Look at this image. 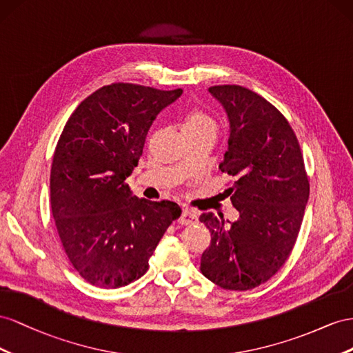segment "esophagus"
Here are the masks:
<instances>
[{
  "label": "esophagus",
  "mask_w": 353,
  "mask_h": 353,
  "mask_svg": "<svg viewBox=\"0 0 353 353\" xmlns=\"http://www.w3.org/2000/svg\"><path fill=\"white\" fill-rule=\"evenodd\" d=\"M196 220H198V214L190 208H183L182 214H180V217H179V221L182 225H192Z\"/></svg>",
  "instance_id": "obj_1"
}]
</instances>
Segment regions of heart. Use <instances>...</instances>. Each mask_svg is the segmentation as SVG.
<instances>
[{
  "label": "heart",
  "instance_id": "heart-1",
  "mask_svg": "<svg viewBox=\"0 0 353 353\" xmlns=\"http://www.w3.org/2000/svg\"><path fill=\"white\" fill-rule=\"evenodd\" d=\"M199 127H216V121L213 117L204 112V110H194V112H190L186 117L183 128H199Z\"/></svg>",
  "mask_w": 353,
  "mask_h": 353
}]
</instances>
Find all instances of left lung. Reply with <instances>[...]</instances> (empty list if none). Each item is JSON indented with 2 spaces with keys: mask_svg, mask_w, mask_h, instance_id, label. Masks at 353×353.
Instances as JSON below:
<instances>
[{
  "mask_svg": "<svg viewBox=\"0 0 353 353\" xmlns=\"http://www.w3.org/2000/svg\"><path fill=\"white\" fill-rule=\"evenodd\" d=\"M208 92L229 119V148L219 168L235 177L229 190L239 219L226 225L223 214L199 216L211 232L201 272L221 288L247 291L274 276L293 251L309 179L293 128L274 105L235 84Z\"/></svg>",
  "mask_w": 353,
  "mask_h": 353,
  "instance_id": "obj_1",
  "label": "left lung"
}]
</instances>
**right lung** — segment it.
Masks as SVG:
<instances>
[{
    "instance_id": "right-lung-1",
    "label": "right lung",
    "mask_w": 353,
    "mask_h": 353,
    "mask_svg": "<svg viewBox=\"0 0 353 353\" xmlns=\"http://www.w3.org/2000/svg\"><path fill=\"white\" fill-rule=\"evenodd\" d=\"M182 93L105 85L78 105L59 137L52 213L69 261L94 287L119 288L143 276L167 228L182 214L173 201L133 196L125 182L154 119Z\"/></svg>"
}]
</instances>
